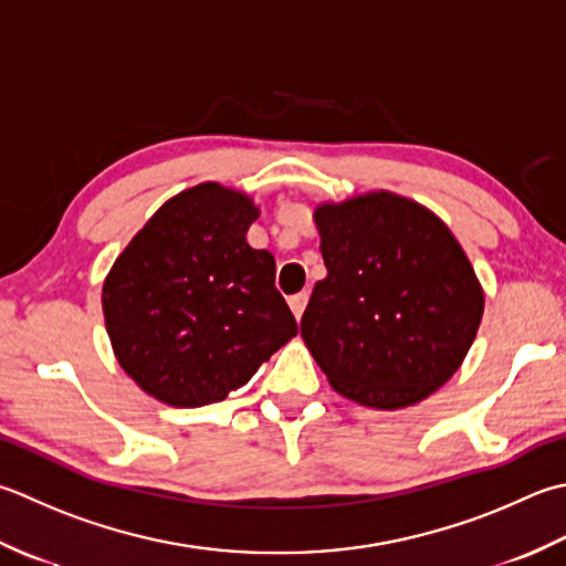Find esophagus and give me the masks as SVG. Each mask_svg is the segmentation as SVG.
Masks as SVG:
<instances>
[{
    "instance_id": "34e87169",
    "label": "esophagus",
    "mask_w": 566,
    "mask_h": 566,
    "mask_svg": "<svg viewBox=\"0 0 566 566\" xmlns=\"http://www.w3.org/2000/svg\"><path fill=\"white\" fill-rule=\"evenodd\" d=\"M306 302H308V292H298V294L290 296V308H292V314H294L296 321L302 318L304 308H306Z\"/></svg>"
}]
</instances>
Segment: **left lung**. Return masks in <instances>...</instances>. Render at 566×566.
Returning a JSON list of instances; mask_svg holds the SVG:
<instances>
[{
  "label": "left lung",
  "instance_id": "1",
  "mask_svg": "<svg viewBox=\"0 0 566 566\" xmlns=\"http://www.w3.org/2000/svg\"><path fill=\"white\" fill-rule=\"evenodd\" d=\"M326 276L302 338L331 387L375 409L427 400L461 368L483 286L444 220L412 198L370 191L314 210Z\"/></svg>",
  "mask_w": 566,
  "mask_h": 566
}]
</instances>
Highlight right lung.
Segmentation results:
<instances>
[{"instance_id": "1", "label": "right lung", "mask_w": 566, "mask_h": 566, "mask_svg": "<svg viewBox=\"0 0 566 566\" xmlns=\"http://www.w3.org/2000/svg\"><path fill=\"white\" fill-rule=\"evenodd\" d=\"M260 208L235 188L198 184L169 198L119 252L103 284L115 358L154 400L203 407L245 385L296 321L274 258L248 230Z\"/></svg>"}]
</instances>
